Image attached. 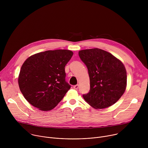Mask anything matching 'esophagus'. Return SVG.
Listing matches in <instances>:
<instances>
[{"instance_id":"esophagus-1","label":"esophagus","mask_w":148,"mask_h":148,"mask_svg":"<svg viewBox=\"0 0 148 148\" xmlns=\"http://www.w3.org/2000/svg\"><path fill=\"white\" fill-rule=\"evenodd\" d=\"M78 84H77V85H75V86H74V88L75 89V90H77L78 88Z\"/></svg>"}]
</instances>
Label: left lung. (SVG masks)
<instances>
[{
  "label": "left lung",
  "instance_id": "8db88e82",
  "mask_svg": "<svg viewBox=\"0 0 148 148\" xmlns=\"http://www.w3.org/2000/svg\"><path fill=\"white\" fill-rule=\"evenodd\" d=\"M87 66L90 90L83 98L96 109L108 108L116 102L125 91L127 75L122 62L110 53L94 48L78 51Z\"/></svg>",
  "mask_w": 148,
  "mask_h": 148
}]
</instances>
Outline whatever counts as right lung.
I'll return each instance as SVG.
<instances>
[{"label":"right lung","instance_id":"obj_1","mask_svg":"<svg viewBox=\"0 0 148 148\" xmlns=\"http://www.w3.org/2000/svg\"><path fill=\"white\" fill-rule=\"evenodd\" d=\"M73 55L69 50H48L27 58L20 69L18 84L25 98L40 111L55 108L71 86L65 66Z\"/></svg>","mask_w":148,"mask_h":148}]
</instances>
